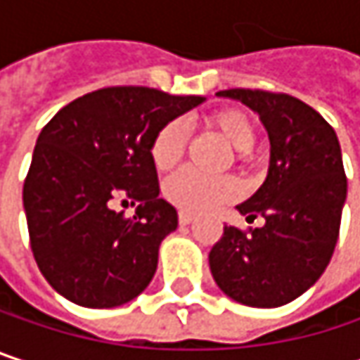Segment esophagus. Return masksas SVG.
<instances>
[{
    "label": "esophagus",
    "mask_w": 360,
    "mask_h": 360,
    "mask_svg": "<svg viewBox=\"0 0 360 360\" xmlns=\"http://www.w3.org/2000/svg\"><path fill=\"white\" fill-rule=\"evenodd\" d=\"M191 221H193V214H189V212H179L181 225H189Z\"/></svg>",
    "instance_id": "1"
}]
</instances>
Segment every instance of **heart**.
<instances>
[{
	"mask_svg": "<svg viewBox=\"0 0 360 360\" xmlns=\"http://www.w3.org/2000/svg\"><path fill=\"white\" fill-rule=\"evenodd\" d=\"M208 124L236 150L248 152L254 143V124L242 110H221L208 116ZM189 141V127L175 118L167 122L154 137L150 156L158 171L173 169L185 154ZM165 198L181 210L204 212L219 204L231 202L238 195V183L229 177H204L191 169L177 171L165 181Z\"/></svg>",
	"mask_w": 360,
	"mask_h": 360,
	"instance_id": "heart-1",
	"label": "heart"
}]
</instances>
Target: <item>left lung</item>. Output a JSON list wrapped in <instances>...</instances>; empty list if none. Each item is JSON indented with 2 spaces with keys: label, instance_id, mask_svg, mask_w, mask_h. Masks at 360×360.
I'll return each instance as SVG.
<instances>
[{
  "label": "left lung",
  "instance_id": "1",
  "mask_svg": "<svg viewBox=\"0 0 360 360\" xmlns=\"http://www.w3.org/2000/svg\"><path fill=\"white\" fill-rule=\"evenodd\" d=\"M260 116L271 141L269 173L238 206L246 231L227 227L208 254L217 285L236 302L275 309L302 296L323 275L340 233L346 175L335 131L309 104L288 94L225 89Z\"/></svg>",
  "mask_w": 360,
  "mask_h": 360
}]
</instances>
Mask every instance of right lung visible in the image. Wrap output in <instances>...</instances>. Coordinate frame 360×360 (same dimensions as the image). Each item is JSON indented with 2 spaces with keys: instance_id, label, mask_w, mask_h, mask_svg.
<instances>
[{
  "instance_id": "add662e5",
  "label": "right lung",
  "mask_w": 360,
  "mask_h": 360,
  "mask_svg": "<svg viewBox=\"0 0 360 360\" xmlns=\"http://www.w3.org/2000/svg\"><path fill=\"white\" fill-rule=\"evenodd\" d=\"M206 98L106 87L77 98L39 133L22 202L39 271L66 300L112 309L152 281L177 210L158 198L156 133ZM137 201L133 219L111 208Z\"/></svg>"
}]
</instances>
